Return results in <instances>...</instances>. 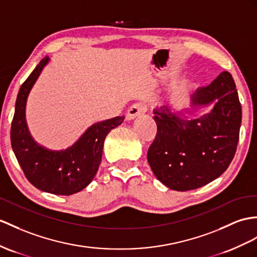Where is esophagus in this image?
<instances>
[{
  "mask_svg": "<svg viewBox=\"0 0 257 257\" xmlns=\"http://www.w3.org/2000/svg\"><path fill=\"white\" fill-rule=\"evenodd\" d=\"M146 111H147V105H145L144 103H134L128 108L126 118L127 120H133V118H135L136 116L145 113Z\"/></svg>",
  "mask_w": 257,
  "mask_h": 257,
  "instance_id": "obj_1",
  "label": "esophagus"
}]
</instances>
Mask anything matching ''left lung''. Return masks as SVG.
<instances>
[{"mask_svg":"<svg viewBox=\"0 0 257 257\" xmlns=\"http://www.w3.org/2000/svg\"><path fill=\"white\" fill-rule=\"evenodd\" d=\"M192 107L215 103L209 112L186 120L182 112L154 110L157 134L147 153L148 164L161 183L174 191L198 189L227 170L239 142L242 108L234 80L222 72L193 93Z\"/></svg>","mask_w":257,"mask_h":257,"instance_id":"1","label":"left lung"}]
</instances>
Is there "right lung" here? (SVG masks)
Wrapping results in <instances>:
<instances>
[{"label": "right lung", "instance_id": "1", "mask_svg": "<svg viewBox=\"0 0 257 257\" xmlns=\"http://www.w3.org/2000/svg\"><path fill=\"white\" fill-rule=\"evenodd\" d=\"M49 60L48 56L43 58L21 86L12 121L11 144L25 177L31 184L55 195H72L84 190L95 178L101 162L105 136L122 124L124 116L91 125L65 150H50L37 144L28 132L25 108L29 92Z\"/></svg>", "mask_w": 257, "mask_h": 257}]
</instances>
